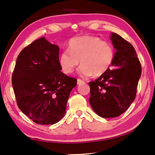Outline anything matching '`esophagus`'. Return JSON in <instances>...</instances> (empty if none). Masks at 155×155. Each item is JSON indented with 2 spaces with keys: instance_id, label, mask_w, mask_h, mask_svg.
<instances>
[{
  "instance_id": "esophagus-1",
  "label": "esophagus",
  "mask_w": 155,
  "mask_h": 155,
  "mask_svg": "<svg viewBox=\"0 0 155 155\" xmlns=\"http://www.w3.org/2000/svg\"><path fill=\"white\" fill-rule=\"evenodd\" d=\"M84 82L83 80L79 79V78L77 79V84H84Z\"/></svg>"
}]
</instances>
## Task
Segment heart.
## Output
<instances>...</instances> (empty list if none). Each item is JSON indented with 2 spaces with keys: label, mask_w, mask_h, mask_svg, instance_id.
<instances>
[{
  "label": "heart",
  "mask_w": 155,
  "mask_h": 155,
  "mask_svg": "<svg viewBox=\"0 0 155 155\" xmlns=\"http://www.w3.org/2000/svg\"><path fill=\"white\" fill-rule=\"evenodd\" d=\"M114 58V49L110 42L94 36H83L71 39L68 50L59 57V64L65 74H71L79 64L81 76L88 77L93 74L99 77L110 68Z\"/></svg>",
  "instance_id": "obj_1"
}]
</instances>
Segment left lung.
Here are the masks:
<instances>
[{
    "label": "left lung",
    "instance_id": "1",
    "mask_svg": "<svg viewBox=\"0 0 155 155\" xmlns=\"http://www.w3.org/2000/svg\"><path fill=\"white\" fill-rule=\"evenodd\" d=\"M110 40L116 49L113 70L89 82V103L93 110L103 118H114L124 113L134 101L141 75V65L135 49L116 33Z\"/></svg>",
    "mask_w": 155,
    "mask_h": 155
}]
</instances>
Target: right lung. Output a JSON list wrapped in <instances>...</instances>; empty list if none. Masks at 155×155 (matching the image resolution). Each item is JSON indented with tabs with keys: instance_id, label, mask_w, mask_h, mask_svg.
I'll list each match as a JSON object with an SVG mask.
<instances>
[{
	"instance_id": "1",
	"label": "right lung",
	"mask_w": 155,
	"mask_h": 155,
	"mask_svg": "<svg viewBox=\"0 0 155 155\" xmlns=\"http://www.w3.org/2000/svg\"><path fill=\"white\" fill-rule=\"evenodd\" d=\"M59 47L42 37L20 52L12 76L18 108L37 124H54L63 117L77 80L61 71Z\"/></svg>"
}]
</instances>
